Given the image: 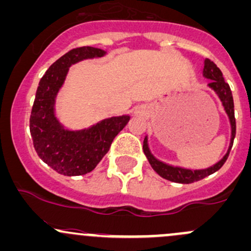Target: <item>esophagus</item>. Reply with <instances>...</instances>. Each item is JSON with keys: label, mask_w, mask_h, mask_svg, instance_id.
I'll list each match as a JSON object with an SVG mask.
<instances>
[{"label": "esophagus", "mask_w": 251, "mask_h": 251, "mask_svg": "<svg viewBox=\"0 0 251 251\" xmlns=\"http://www.w3.org/2000/svg\"><path fill=\"white\" fill-rule=\"evenodd\" d=\"M144 112H146V110L143 109V107H141V108H139V109H137L134 113H136V114H143Z\"/></svg>", "instance_id": "obj_1"}]
</instances>
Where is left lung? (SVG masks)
Here are the masks:
<instances>
[{"label":"left lung","mask_w":251,"mask_h":251,"mask_svg":"<svg viewBox=\"0 0 251 251\" xmlns=\"http://www.w3.org/2000/svg\"><path fill=\"white\" fill-rule=\"evenodd\" d=\"M203 77L210 79L209 86L213 91L218 95L219 100L221 101L224 109H225L226 114H227L228 120H230L231 125V139H230V146H228L227 151L224 155L223 159L218 162L214 163L213 166L208 168H203V170H191V168H184L179 167V166H172L168 163L162 162V161L157 160L154 155L151 154L149 149V144H148V136H146L143 142V151L146 154L148 161H149L150 166L152 170L155 171L160 176L167 179L170 181H174V183H180V184H190L194 181H199L201 179L205 178V176H210L216 171L220 170L223 167L224 163L227 160L230 150L233 144L234 136H236V119H234V104H233V97H232V92L230 89V85L224 80L223 73L219 70L218 66L214 62L210 61L209 59L204 60V67H203Z\"/></svg>","instance_id":"8db88e82"}]
</instances>
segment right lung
I'll list each match as a JSON object with an SVG mask.
<instances>
[{
    "mask_svg": "<svg viewBox=\"0 0 251 251\" xmlns=\"http://www.w3.org/2000/svg\"><path fill=\"white\" fill-rule=\"evenodd\" d=\"M105 54L107 51L94 47L72 49L52 63L39 80L30 117L33 147L43 162L63 176L91 172L130 120V115H119L103 119L86 128L70 130L60 123L55 113L57 94L71 66Z\"/></svg>",
    "mask_w": 251,
    "mask_h": 251,
    "instance_id": "right-lung-1",
    "label": "right lung"
}]
</instances>
